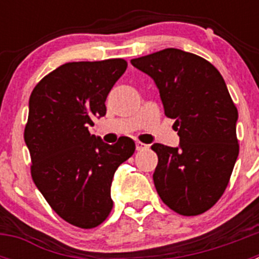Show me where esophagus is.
<instances>
[{"label":"esophagus","mask_w":259,"mask_h":259,"mask_svg":"<svg viewBox=\"0 0 259 259\" xmlns=\"http://www.w3.org/2000/svg\"><path fill=\"white\" fill-rule=\"evenodd\" d=\"M148 148V145H145V144L140 143V141H136V150H144Z\"/></svg>","instance_id":"34e87169"}]
</instances>
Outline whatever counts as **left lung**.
Returning <instances> with one entry per match:
<instances>
[{
    "label": "left lung",
    "mask_w": 259,
    "mask_h": 259,
    "mask_svg": "<svg viewBox=\"0 0 259 259\" xmlns=\"http://www.w3.org/2000/svg\"><path fill=\"white\" fill-rule=\"evenodd\" d=\"M131 63L153 79L180 137L176 148L152 145L155 189L178 214H202L223 194L239 155V114L224 79L206 59L174 48Z\"/></svg>",
    "instance_id": "8db88e82"
}]
</instances>
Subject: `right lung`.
Segmentation results:
<instances>
[{"label": "right lung", "mask_w": 259, "mask_h": 259, "mask_svg": "<svg viewBox=\"0 0 259 259\" xmlns=\"http://www.w3.org/2000/svg\"><path fill=\"white\" fill-rule=\"evenodd\" d=\"M124 59L70 62L32 91L24 141L32 179L52 209L70 224L93 228L113 209L114 174L135 152L130 137L114 145L91 135L106 114L107 95L124 74Z\"/></svg>", "instance_id": "right-lung-1"}]
</instances>
